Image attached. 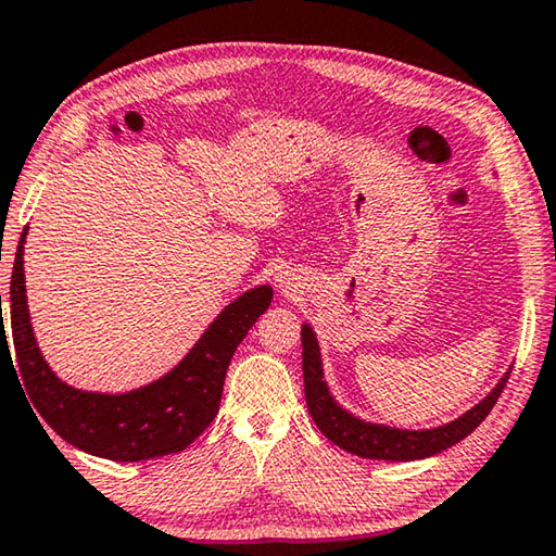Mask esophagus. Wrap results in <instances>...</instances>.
<instances>
[{"instance_id":"esophagus-1","label":"esophagus","mask_w":556,"mask_h":556,"mask_svg":"<svg viewBox=\"0 0 556 556\" xmlns=\"http://www.w3.org/2000/svg\"><path fill=\"white\" fill-rule=\"evenodd\" d=\"M279 281H281V279H279Z\"/></svg>"}]
</instances>
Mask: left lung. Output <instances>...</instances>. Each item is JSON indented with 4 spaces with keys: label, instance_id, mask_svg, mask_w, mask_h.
<instances>
[{
    "label": "left lung",
    "instance_id": "1",
    "mask_svg": "<svg viewBox=\"0 0 556 556\" xmlns=\"http://www.w3.org/2000/svg\"><path fill=\"white\" fill-rule=\"evenodd\" d=\"M301 357H304L301 368H304L306 407L308 414H312L314 425L338 448L361 458L378 460H417L441 454L444 448L458 444L460 439H466L491 414L507 378H510V370H507L481 402L473 404V407L466 414H460L454 421H446V425L431 429H397L378 425V421H365L336 402L324 380L321 345H318L314 328L308 324L301 326Z\"/></svg>",
    "mask_w": 556,
    "mask_h": 556
}]
</instances>
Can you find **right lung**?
Here are the masks:
<instances>
[{"instance_id": "1", "label": "right lung", "mask_w": 556, "mask_h": 556, "mask_svg": "<svg viewBox=\"0 0 556 556\" xmlns=\"http://www.w3.org/2000/svg\"><path fill=\"white\" fill-rule=\"evenodd\" d=\"M24 242L26 230L18 240L9 289L14 370L22 375L31 407L46 425L75 448L122 464L178 454L193 444L218 414L225 372L242 338L269 308L271 287H252L230 301L181 363L159 380L119 394L88 392L63 382L36 343L26 304ZM0 321L4 324V318ZM2 348L9 351L4 326L0 328V353Z\"/></svg>"}]
</instances>
